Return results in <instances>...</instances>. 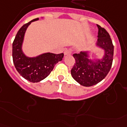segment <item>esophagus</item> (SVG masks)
Segmentation results:
<instances>
[{"mask_svg": "<svg viewBox=\"0 0 127 127\" xmlns=\"http://www.w3.org/2000/svg\"><path fill=\"white\" fill-rule=\"evenodd\" d=\"M71 54V52L70 51H68V50H65L64 51V55L66 56V55H70Z\"/></svg>", "mask_w": 127, "mask_h": 127, "instance_id": "obj_1", "label": "esophagus"}]
</instances>
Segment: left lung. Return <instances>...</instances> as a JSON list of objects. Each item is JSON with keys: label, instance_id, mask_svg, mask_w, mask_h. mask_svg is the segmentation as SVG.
Returning a JSON list of instances; mask_svg holds the SVG:
<instances>
[{"label": "left lung", "instance_id": "obj_1", "mask_svg": "<svg viewBox=\"0 0 127 127\" xmlns=\"http://www.w3.org/2000/svg\"><path fill=\"white\" fill-rule=\"evenodd\" d=\"M99 29L95 47L104 51L101 58H92L91 51H83L74 54L75 65L71 69V76L80 85L92 86L105 78L112 67L114 45L107 31L97 25Z\"/></svg>", "mask_w": 127, "mask_h": 127}]
</instances>
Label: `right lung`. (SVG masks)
<instances>
[{"label": "right lung", "instance_id": "obj_1", "mask_svg": "<svg viewBox=\"0 0 127 127\" xmlns=\"http://www.w3.org/2000/svg\"><path fill=\"white\" fill-rule=\"evenodd\" d=\"M33 19L24 25L17 33L12 45V56L17 71L24 78L31 82H38L45 79L53 70L54 65L62 60L64 54H53L45 52L36 56H27L23 51V45L27 28L32 22L38 21Z\"/></svg>", "mask_w": 127, "mask_h": 127}]
</instances>
